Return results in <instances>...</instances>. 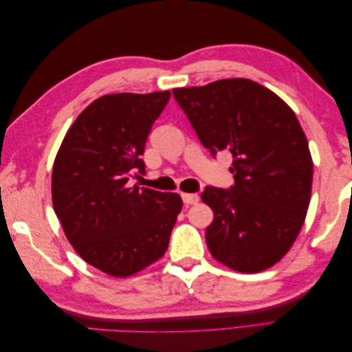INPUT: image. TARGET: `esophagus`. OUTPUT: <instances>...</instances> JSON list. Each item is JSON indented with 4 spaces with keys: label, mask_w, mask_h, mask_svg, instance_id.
<instances>
[{
    "label": "esophagus",
    "mask_w": 352,
    "mask_h": 352,
    "mask_svg": "<svg viewBox=\"0 0 352 352\" xmlns=\"http://www.w3.org/2000/svg\"><path fill=\"white\" fill-rule=\"evenodd\" d=\"M182 199L186 206H190V204H197L199 201V197L197 194H182Z\"/></svg>",
    "instance_id": "obj_1"
}]
</instances>
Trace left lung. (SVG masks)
Wrapping results in <instances>:
<instances>
[{
    "label": "left lung",
    "instance_id": "1",
    "mask_svg": "<svg viewBox=\"0 0 352 352\" xmlns=\"http://www.w3.org/2000/svg\"><path fill=\"white\" fill-rule=\"evenodd\" d=\"M173 97L202 145L233 157L235 185L201 194L214 212L206 229L212 258L241 273L272 267L291 250L311 198L313 158L294 110L243 78L175 88Z\"/></svg>",
    "mask_w": 352,
    "mask_h": 352
}]
</instances>
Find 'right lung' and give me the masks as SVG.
Instances as JSON below:
<instances>
[{
  "label": "right lung",
  "instance_id": "obj_1",
  "mask_svg": "<svg viewBox=\"0 0 352 352\" xmlns=\"http://www.w3.org/2000/svg\"><path fill=\"white\" fill-rule=\"evenodd\" d=\"M168 91L107 94L85 109L52 166V207L67 241L88 264L129 278L163 257L182 198L127 180L141 160Z\"/></svg>",
  "mask_w": 352,
  "mask_h": 352
}]
</instances>
